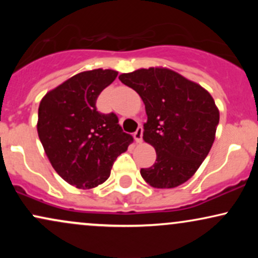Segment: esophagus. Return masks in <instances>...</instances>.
I'll use <instances>...</instances> for the list:
<instances>
[{"instance_id":"34e87169","label":"esophagus","mask_w":258,"mask_h":258,"mask_svg":"<svg viewBox=\"0 0 258 258\" xmlns=\"http://www.w3.org/2000/svg\"><path fill=\"white\" fill-rule=\"evenodd\" d=\"M142 137H143V128H142V127H138L137 131L135 132V141L137 142V143H141Z\"/></svg>"}]
</instances>
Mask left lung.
<instances>
[{"instance_id": "obj_1", "label": "left lung", "mask_w": 258, "mask_h": 258, "mask_svg": "<svg viewBox=\"0 0 258 258\" xmlns=\"http://www.w3.org/2000/svg\"><path fill=\"white\" fill-rule=\"evenodd\" d=\"M120 81L139 94L148 120L143 139L156 162L141 168L154 188H176L194 176L214 144L220 110L211 94L180 74L156 67L121 74Z\"/></svg>"}]
</instances>
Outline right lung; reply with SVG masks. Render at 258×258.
I'll return each instance as SVG.
<instances>
[{
	"mask_svg": "<svg viewBox=\"0 0 258 258\" xmlns=\"http://www.w3.org/2000/svg\"><path fill=\"white\" fill-rule=\"evenodd\" d=\"M116 76L111 69L79 73L40 102L37 133L44 153L55 172L79 189L104 183L115 160L133 141L114 112L100 114L96 108L100 92Z\"/></svg>",
	"mask_w": 258,
	"mask_h": 258,
	"instance_id": "right-lung-1",
	"label": "right lung"
}]
</instances>
